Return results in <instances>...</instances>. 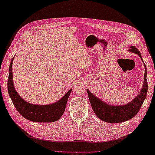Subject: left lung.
Masks as SVG:
<instances>
[{"label": "left lung", "mask_w": 155, "mask_h": 155, "mask_svg": "<svg viewBox=\"0 0 155 155\" xmlns=\"http://www.w3.org/2000/svg\"><path fill=\"white\" fill-rule=\"evenodd\" d=\"M128 51L137 54L143 62L140 52L135 46H130ZM143 65L145 67L144 81L140 93L133 100L126 104L112 105L110 104H107L98 98L97 96L93 95L89 90L87 89L91 106L98 118L108 123H121L130 120L138 113L145 100L148 92V82L146 79L147 69L144 63Z\"/></svg>", "instance_id": "obj_1"}]
</instances>
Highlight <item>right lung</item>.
Wrapping results in <instances>:
<instances>
[{
    "label": "right lung",
    "mask_w": 155,
    "mask_h": 155,
    "mask_svg": "<svg viewBox=\"0 0 155 155\" xmlns=\"http://www.w3.org/2000/svg\"><path fill=\"white\" fill-rule=\"evenodd\" d=\"M12 58L9 68V78L7 81V90L9 97L16 110L23 117L34 122H54L59 120L64 113L68 97L72 89L71 88L59 100L46 105L34 104L25 101L20 97L15 88L13 82Z\"/></svg>",
    "instance_id": "1"
}]
</instances>
